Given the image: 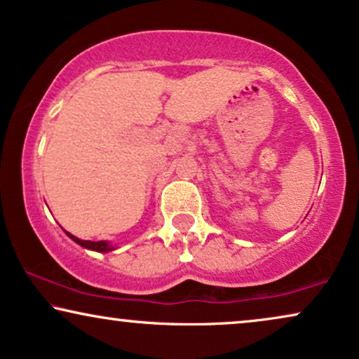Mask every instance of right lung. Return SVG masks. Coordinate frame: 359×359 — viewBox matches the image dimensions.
<instances>
[{"mask_svg": "<svg viewBox=\"0 0 359 359\" xmlns=\"http://www.w3.org/2000/svg\"><path fill=\"white\" fill-rule=\"evenodd\" d=\"M66 234H67L69 237H71V239H72L74 242H77V244H81L82 248L90 249V250H97V252H109V250L114 249V245H110L109 242H105V241H99V242L82 241V239H79V237H76V236L69 234V232H66Z\"/></svg>", "mask_w": 359, "mask_h": 359, "instance_id": "add662e5", "label": "right lung"}]
</instances>
